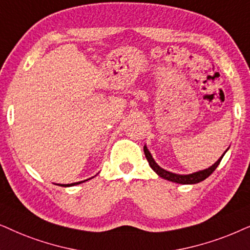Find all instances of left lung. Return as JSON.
<instances>
[{
  "label": "left lung",
  "instance_id": "obj_1",
  "mask_svg": "<svg viewBox=\"0 0 250 250\" xmlns=\"http://www.w3.org/2000/svg\"><path fill=\"white\" fill-rule=\"evenodd\" d=\"M229 148V147H228V149ZM228 149H226V151L223 153V155L221 156V158H219L217 161H216L212 166H210L209 168H206V169H204V170H199V171L192 172V174L181 175V174H175V172L168 171V170H166V169L160 167V166L155 162V160L153 159L151 152L148 151L147 146L144 145V153H145L146 159H147V161L149 164V167H151L153 170H154L156 174L160 176V177H162L164 179H167V181L178 183V184H197V183H200L202 181H205V179L209 177V176H210L212 172H214L215 169L218 167L219 162H221V160L223 159V156H224L225 153L228 152Z\"/></svg>",
  "mask_w": 250,
  "mask_h": 250
}]
</instances>
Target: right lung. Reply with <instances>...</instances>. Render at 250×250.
I'll use <instances>...</instances> for the list:
<instances>
[{"mask_svg": "<svg viewBox=\"0 0 250 250\" xmlns=\"http://www.w3.org/2000/svg\"><path fill=\"white\" fill-rule=\"evenodd\" d=\"M94 177H95V176H94ZM94 177H91V178H94ZM91 178L84 179V181H81V182H76V183H71V184H56V185H61V186H64V188H68V186H73V185H79V184H81V183H84V182H86V181H89V179H91Z\"/></svg>", "mask_w": 250, "mask_h": 250, "instance_id": "right-lung-1", "label": "right lung"}]
</instances>
